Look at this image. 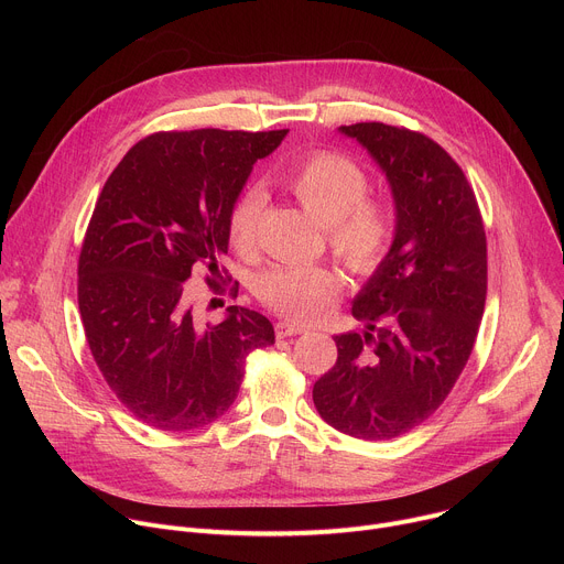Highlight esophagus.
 Returning a JSON list of instances; mask_svg holds the SVG:
<instances>
[{
	"instance_id": "obj_1",
	"label": "esophagus",
	"mask_w": 564,
	"mask_h": 564,
	"mask_svg": "<svg viewBox=\"0 0 564 564\" xmlns=\"http://www.w3.org/2000/svg\"><path fill=\"white\" fill-rule=\"evenodd\" d=\"M274 330H276V337H279V339H283V337L301 335V333H305L307 328H305V326H301V324H294V321H290V318H281L279 324L274 326Z\"/></svg>"
}]
</instances>
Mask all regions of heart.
<instances>
[{
  "instance_id": "1",
  "label": "heart",
  "mask_w": 564,
  "mask_h": 564,
  "mask_svg": "<svg viewBox=\"0 0 564 564\" xmlns=\"http://www.w3.org/2000/svg\"><path fill=\"white\" fill-rule=\"evenodd\" d=\"M281 185L326 225L330 248L357 274H372L394 243V207L368 192V174L352 158L314 151L281 172ZM265 196L259 187L240 192L227 214V236L234 250L254 248ZM341 274L330 265H276L257 281L259 299L296 321L326 316L341 296Z\"/></svg>"
}]
</instances>
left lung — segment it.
<instances>
[{
	"mask_svg": "<svg viewBox=\"0 0 564 564\" xmlns=\"http://www.w3.org/2000/svg\"><path fill=\"white\" fill-rule=\"evenodd\" d=\"M383 170L394 243L352 303L366 333L337 335V364L312 388L318 415L357 440L426 422L459 379L487 301V234L462 167L406 127H339Z\"/></svg>",
	"mask_w": 564,
	"mask_h": 564,
	"instance_id": "left-lung-1",
	"label": "left lung"
}]
</instances>
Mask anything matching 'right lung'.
I'll return each mask as SVG.
<instances>
[{"mask_svg": "<svg viewBox=\"0 0 564 564\" xmlns=\"http://www.w3.org/2000/svg\"><path fill=\"white\" fill-rule=\"evenodd\" d=\"M285 133H151L98 196L77 261L79 316L105 381L147 426L212 424L234 404L248 355L274 344L270 321L248 307L229 305L220 324H200L185 281L205 272L218 288L229 207Z\"/></svg>", "mask_w": 564, "mask_h": 564, "instance_id": "add662e5", "label": "right lung"}]
</instances>
